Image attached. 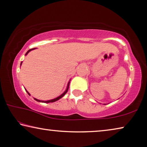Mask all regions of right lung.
<instances>
[{
  "mask_svg": "<svg viewBox=\"0 0 147 147\" xmlns=\"http://www.w3.org/2000/svg\"><path fill=\"white\" fill-rule=\"evenodd\" d=\"M35 49V48H33V49H29V50H28V52L26 53V55H28V53H29V52H30L31 51H32V50H33V49ZM22 62H21V63H20V65L22 64ZM69 83H70V82H69V83H68V84H67V89H66V90H65V92L63 93V94H61L60 96H59L58 97H57V98H55V99H53V100H47V101H42V100H38V99H36V98H34V100H35L36 101H38V102H42V103H50V102H55V101H57V100H58L59 99H60V98H62L63 96H64L66 93H67V90H68V89H69ZM26 92H28V94H29V95H30V94H29V93L27 91V90H26Z\"/></svg>",
  "mask_w": 147,
  "mask_h": 147,
  "instance_id": "obj_1",
  "label": "right lung"
}]
</instances>
